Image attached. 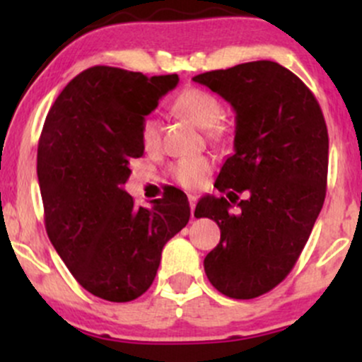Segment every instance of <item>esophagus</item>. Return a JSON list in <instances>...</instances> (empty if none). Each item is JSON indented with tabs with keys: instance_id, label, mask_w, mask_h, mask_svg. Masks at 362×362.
Wrapping results in <instances>:
<instances>
[{
	"instance_id": "esophagus-1",
	"label": "esophagus",
	"mask_w": 362,
	"mask_h": 362,
	"mask_svg": "<svg viewBox=\"0 0 362 362\" xmlns=\"http://www.w3.org/2000/svg\"><path fill=\"white\" fill-rule=\"evenodd\" d=\"M189 202H190V213H192V218H194L195 204H197V195H194V194H189Z\"/></svg>"
}]
</instances>
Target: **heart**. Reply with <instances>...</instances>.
<instances>
[{"label":"heart","instance_id":"obj_1","mask_svg":"<svg viewBox=\"0 0 362 362\" xmlns=\"http://www.w3.org/2000/svg\"><path fill=\"white\" fill-rule=\"evenodd\" d=\"M173 110L184 115L195 126L206 129L207 136L214 143H226L231 138V126L221 120L223 105L209 91L201 88H187L173 100ZM141 141L148 151H153L161 143V126L156 119H144L141 127ZM211 172V160L206 156H185L170 167L173 180L185 189H197Z\"/></svg>","mask_w":362,"mask_h":362}]
</instances>
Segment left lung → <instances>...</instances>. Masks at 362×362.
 Returning a JSON list of instances; mask_svg holds the SVG:
<instances>
[{
  "label": "left lung",
  "mask_w": 362,
  "mask_h": 362,
  "mask_svg": "<svg viewBox=\"0 0 362 362\" xmlns=\"http://www.w3.org/2000/svg\"><path fill=\"white\" fill-rule=\"evenodd\" d=\"M233 107L235 153L214 187L230 202L245 192L240 215L226 197L206 195L195 218L221 230L204 259L207 279L224 296L252 300L286 279L308 242L327 190L328 132L317 98L274 61H253L197 74Z\"/></svg>",
  "instance_id": "1"
}]
</instances>
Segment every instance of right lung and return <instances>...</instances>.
Segmentation results:
<instances>
[{
    "label": "right lung",
    "instance_id": "add662e5",
    "mask_svg": "<svg viewBox=\"0 0 362 362\" xmlns=\"http://www.w3.org/2000/svg\"><path fill=\"white\" fill-rule=\"evenodd\" d=\"M177 83V74L93 66L64 86L45 117L37 149L45 231L74 279L102 300L146 293L165 243L189 223L180 189H165L151 207L124 190L129 161L144 153V115Z\"/></svg>",
    "mask_w": 362,
    "mask_h": 362
}]
</instances>
